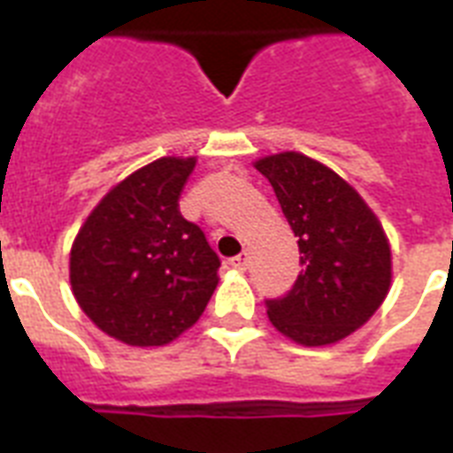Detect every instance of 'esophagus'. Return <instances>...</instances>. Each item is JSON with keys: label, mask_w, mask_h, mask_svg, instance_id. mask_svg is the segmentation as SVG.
<instances>
[{"label": "esophagus", "mask_w": 453, "mask_h": 453, "mask_svg": "<svg viewBox=\"0 0 453 453\" xmlns=\"http://www.w3.org/2000/svg\"><path fill=\"white\" fill-rule=\"evenodd\" d=\"M230 268H234V270H247V265H249V254L247 251H242L240 256H233V258H230Z\"/></svg>", "instance_id": "34e87169"}]
</instances>
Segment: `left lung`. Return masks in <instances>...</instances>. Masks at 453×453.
I'll use <instances>...</instances> for the list:
<instances>
[{
    "label": "left lung",
    "mask_w": 453,
    "mask_h": 453,
    "mask_svg": "<svg viewBox=\"0 0 453 453\" xmlns=\"http://www.w3.org/2000/svg\"><path fill=\"white\" fill-rule=\"evenodd\" d=\"M256 169L298 237L303 268L284 296L265 301L270 322L308 348L350 336L390 289V244L379 219L336 171L301 152L263 157Z\"/></svg>",
    "instance_id": "8db88e82"
}]
</instances>
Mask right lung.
<instances>
[{
  "instance_id": "right-lung-1",
  "label": "right lung",
  "mask_w": 453,
  "mask_h": 453,
  "mask_svg": "<svg viewBox=\"0 0 453 453\" xmlns=\"http://www.w3.org/2000/svg\"><path fill=\"white\" fill-rule=\"evenodd\" d=\"M195 157H162L117 183L70 251L84 315L127 345H166L190 329L219 284L220 258L178 211Z\"/></svg>"
}]
</instances>
